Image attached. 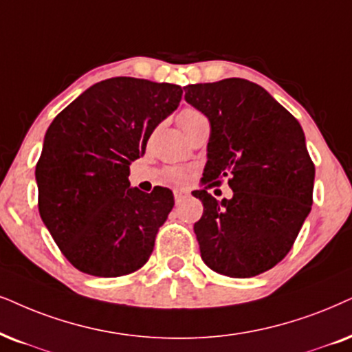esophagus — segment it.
Segmentation results:
<instances>
[{
    "mask_svg": "<svg viewBox=\"0 0 352 352\" xmlns=\"http://www.w3.org/2000/svg\"><path fill=\"white\" fill-rule=\"evenodd\" d=\"M185 197H186V195H185L182 190H175V191H173V198H175V203H177V204L184 201Z\"/></svg>",
    "mask_w": 352,
    "mask_h": 352,
    "instance_id": "1",
    "label": "esophagus"
}]
</instances>
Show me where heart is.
I'll return each instance as SVG.
<instances>
[{
  "instance_id": "heart-1",
  "label": "heart",
  "mask_w": 352,
  "mask_h": 352,
  "mask_svg": "<svg viewBox=\"0 0 352 352\" xmlns=\"http://www.w3.org/2000/svg\"><path fill=\"white\" fill-rule=\"evenodd\" d=\"M199 120H204V115L195 109H184L179 113V124L182 126V130H186V128L191 126L193 123L199 122ZM170 179L173 182H177V184H184L186 180V173L180 170H173L170 173Z\"/></svg>"
}]
</instances>
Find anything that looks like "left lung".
Wrapping results in <instances>:
<instances>
[{
	"instance_id": "1",
	"label": "left lung",
	"mask_w": 352,
	"mask_h": 352,
	"mask_svg": "<svg viewBox=\"0 0 352 352\" xmlns=\"http://www.w3.org/2000/svg\"><path fill=\"white\" fill-rule=\"evenodd\" d=\"M184 89L211 124L203 182L228 176L234 191L221 202L206 188L193 193L203 203L193 228L203 261L229 278L265 273L287 255L312 209L315 166L302 126L247 79Z\"/></svg>"
}]
</instances>
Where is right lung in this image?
Masks as SVG:
<instances>
[{
    "label": "right lung",
    "mask_w": 352,
    "mask_h": 352,
    "mask_svg": "<svg viewBox=\"0 0 352 352\" xmlns=\"http://www.w3.org/2000/svg\"><path fill=\"white\" fill-rule=\"evenodd\" d=\"M180 86L110 78L84 91L53 120L35 167L38 212L74 268L117 278L149 260L173 208L168 188H131L130 166L177 110Z\"/></svg>",
    "instance_id": "right-lung-1"
}]
</instances>
